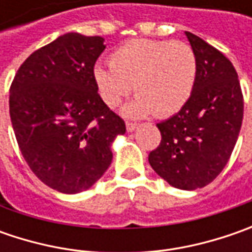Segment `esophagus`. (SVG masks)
Returning a JSON list of instances; mask_svg holds the SVG:
<instances>
[{
	"instance_id": "esophagus-1",
	"label": "esophagus",
	"mask_w": 252,
	"mask_h": 252,
	"mask_svg": "<svg viewBox=\"0 0 252 252\" xmlns=\"http://www.w3.org/2000/svg\"><path fill=\"white\" fill-rule=\"evenodd\" d=\"M136 127H137V123L136 122H126V129H127V131H133Z\"/></svg>"
}]
</instances>
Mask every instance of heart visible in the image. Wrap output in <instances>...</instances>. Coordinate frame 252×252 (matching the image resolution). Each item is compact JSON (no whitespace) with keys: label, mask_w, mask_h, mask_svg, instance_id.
I'll return each mask as SVG.
<instances>
[{"label":"heart","mask_w":252,"mask_h":252,"mask_svg":"<svg viewBox=\"0 0 252 252\" xmlns=\"http://www.w3.org/2000/svg\"><path fill=\"white\" fill-rule=\"evenodd\" d=\"M111 67L96 65L94 80L103 102L116 108L131 91L139 96L126 112L133 116H168L190 98L198 63L193 49L184 42L134 39L118 47Z\"/></svg>","instance_id":"obj_1"}]
</instances>
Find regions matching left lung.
<instances>
[{"mask_svg": "<svg viewBox=\"0 0 252 252\" xmlns=\"http://www.w3.org/2000/svg\"><path fill=\"white\" fill-rule=\"evenodd\" d=\"M198 71L181 111L157 123L161 141L150 151L153 169L171 187L203 188L226 167L241 129L244 99L234 65L216 47L187 32Z\"/></svg>", "mask_w": 252, "mask_h": 252, "instance_id": "left-lung-1", "label": "left lung"}]
</instances>
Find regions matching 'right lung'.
<instances>
[{
    "instance_id": "right-lung-1",
    "label": "right lung",
    "mask_w": 252,
    "mask_h": 252,
    "mask_svg": "<svg viewBox=\"0 0 252 252\" xmlns=\"http://www.w3.org/2000/svg\"><path fill=\"white\" fill-rule=\"evenodd\" d=\"M103 50L101 36L65 33L31 54L11 84L19 150L37 178L63 193L91 188L111 165V143L126 131L94 80Z\"/></svg>"
}]
</instances>
